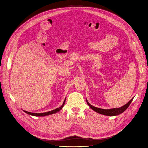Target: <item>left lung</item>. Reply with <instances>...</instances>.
<instances>
[{"label":"left lung","instance_id":"left-lung-1","mask_svg":"<svg viewBox=\"0 0 148 148\" xmlns=\"http://www.w3.org/2000/svg\"><path fill=\"white\" fill-rule=\"evenodd\" d=\"M133 99V97L129 102H128L126 104L120 107H119V108H113V109H101V108H98V107L93 106L89 104L87 99H86V102L88 105L94 111H95L96 112H97L102 115H107V116H116L123 113V112L128 108L130 104H131Z\"/></svg>","mask_w":148,"mask_h":148}]
</instances>
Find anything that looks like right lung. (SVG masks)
<instances>
[{"instance_id":"right-lung-1","label":"right lung","mask_w":148,"mask_h":148,"mask_svg":"<svg viewBox=\"0 0 148 148\" xmlns=\"http://www.w3.org/2000/svg\"><path fill=\"white\" fill-rule=\"evenodd\" d=\"M65 100H66V98L65 99L63 104H62V105L58 107V108L54 109V110H52L51 111H49V112H44V113H33V112H28V111H26V110H23L25 113H26L27 114H29V115H33V116H36V117H44V116H47V115H52V114H56L57 112H59L62 108H63V107L64 106V104H65Z\"/></svg>"}]
</instances>
